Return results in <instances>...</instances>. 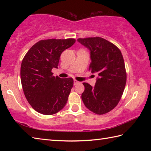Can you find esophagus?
I'll use <instances>...</instances> for the list:
<instances>
[{
    "label": "esophagus",
    "mask_w": 151,
    "mask_h": 151,
    "mask_svg": "<svg viewBox=\"0 0 151 151\" xmlns=\"http://www.w3.org/2000/svg\"><path fill=\"white\" fill-rule=\"evenodd\" d=\"M79 83H80V82H78V81H76V80H74V85H78V84H79Z\"/></svg>",
    "instance_id": "esophagus-1"
}]
</instances>
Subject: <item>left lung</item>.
Wrapping results in <instances>:
<instances>
[{
  "mask_svg": "<svg viewBox=\"0 0 151 151\" xmlns=\"http://www.w3.org/2000/svg\"><path fill=\"white\" fill-rule=\"evenodd\" d=\"M77 40L91 51L88 70L99 75L94 87L87 83H83L85 91L82 100L94 113L106 114L118 104L126 85L123 57L116 45L101 37L79 38Z\"/></svg>",
  "mask_w": 151,
  "mask_h": 151,
  "instance_id": "left-lung-1",
  "label": "left lung"
}]
</instances>
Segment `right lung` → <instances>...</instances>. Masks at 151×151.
I'll list each match as a JSON object with an SVG mask.
<instances>
[{"label":"right lung","mask_w":151,"mask_h":151,"mask_svg":"<svg viewBox=\"0 0 151 151\" xmlns=\"http://www.w3.org/2000/svg\"><path fill=\"white\" fill-rule=\"evenodd\" d=\"M75 41V39L41 40L22 59L20 80L24 94L30 106L40 114L57 113L67 103L73 79L53 76L52 69L58 68L62 52Z\"/></svg>","instance_id":"1"}]
</instances>
